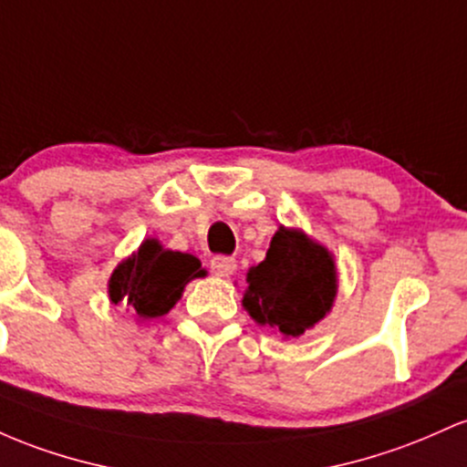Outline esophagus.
I'll return each instance as SVG.
<instances>
[{"instance_id": "obj_1", "label": "esophagus", "mask_w": 467, "mask_h": 467, "mask_svg": "<svg viewBox=\"0 0 467 467\" xmlns=\"http://www.w3.org/2000/svg\"><path fill=\"white\" fill-rule=\"evenodd\" d=\"M212 274L218 275V277H229L234 275V271L238 269V265H235L234 258H229V255H216V258H212Z\"/></svg>"}]
</instances>
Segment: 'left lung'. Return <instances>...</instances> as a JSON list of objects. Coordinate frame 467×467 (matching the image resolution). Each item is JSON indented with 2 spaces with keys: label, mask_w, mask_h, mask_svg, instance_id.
<instances>
[{
  "label": "left lung",
  "mask_w": 467,
  "mask_h": 467,
  "mask_svg": "<svg viewBox=\"0 0 467 467\" xmlns=\"http://www.w3.org/2000/svg\"><path fill=\"white\" fill-rule=\"evenodd\" d=\"M335 297V255L302 229L280 224L265 260L247 271L243 306L258 327L293 339L322 322Z\"/></svg>",
  "instance_id": "obj_1"
}]
</instances>
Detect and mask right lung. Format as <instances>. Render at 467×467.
Returning a JSON list of instances; mask_svg holds the SVG:
<instances>
[{
  "mask_svg": "<svg viewBox=\"0 0 467 467\" xmlns=\"http://www.w3.org/2000/svg\"><path fill=\"white\" fill-rule=\"evenodd\" d=\"M205 274L196 255L165 249L159 238H145L112 271L108 297L114 306L125 304L139 322H150L167 316L181 300L185 286Z\"/></svg>",
  "mask_w": 467,
  "mask_h": 467,
  "instance_id": "add662e5",
  "label": "right lung"
}]
</instances>
